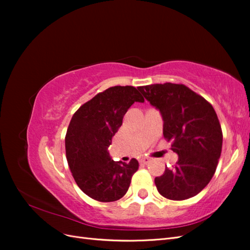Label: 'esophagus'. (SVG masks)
Returning <instances> with one entry per match:
<instances>
[{
	"label": "esophagus",
	"mask_w": 250,
	"mask_h": 250,
	"mask_svg": "<svg viewBox=\"0 0 250 250\" xmlns=\"http://www.w3.org/2000/svg\"><path fill=\"white\" fill-rule=\"evenodd\" d=\"M140 162H141V164L147 165L149 162H151V158H150V157H147V156H143V157H141Z\"/></svg>",
	"instance_id": "esophagus-1"
}]
</instances>
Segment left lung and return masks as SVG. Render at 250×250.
Instances as JSON below:
<instances>
[{
	"mask_svg": "<svg viewBox=\"0 0 250 250\" xmlns=\"http://www.w3.org/2000/svg\"><path fill=\"white\" fill-rule=\"evenodd\" d=\"M145 99L160 110L164 137L178 161L155 177L157 191L171 200L200 193L214 176L222 149V130L213 106L184 84L139 86Z\"/></svg>",
	"mask_w": 250,
	"mask_h": 250,
	"instance_id": "8db88e82",
	"label": "left lung"
}]
</instances>
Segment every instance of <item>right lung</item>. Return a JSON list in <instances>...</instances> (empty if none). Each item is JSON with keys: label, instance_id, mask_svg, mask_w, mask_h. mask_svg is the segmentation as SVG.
I'll return each instance as SVG.
<instances>
[{"label": "right lung", "instance_id": "right-lung-1", "mask_svg": "<svg viewBox=\"0 0 250 250\" xmlns=\"http://www.w3.org/2000/svg\"><path fill=\"white\" fill-rule=\"evenodd\" d=\"M144 98L133 86H112L96 95L74 113L65 135V154L73 177L83 193L101 202L116 201L128 191L139 169L111 160L108 146L134 102Z\"/></svg>", "mask_w": 250, "mask_h": 250}]
</instances>
